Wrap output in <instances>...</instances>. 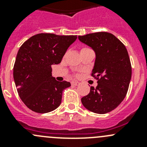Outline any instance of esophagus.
Listing matches in <instances>:
<instances>
[{
    "instance_id": "34e87169",
    "label": "esophagus",
    "mask_w": 147,
    "mask_h": 147,
    "mask_svg": "<svg viewBox=\"0 0 147 147\" xmlns=\"http://www.w3.org/2000/svg\"><path fill=\"white\" fill-rule=\"evenodd\" d=\"M71 84H72V86H78L80 84V82H76V81H73V82H71Z\"/></svg>"
}]
</instances>
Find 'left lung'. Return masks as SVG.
I'll list each match as a JSON object with an SVG mask.
<instances>
[{
    "mask_svg": "<svg viewBox=\"0 0 147 147\" xmlns=\"http://www.w3.org/2000/svg\"><path fill=\"white\" fill-rule=\"evenodd\" d=\"M96 54L92 76L97 86L90 87L87 95L81 99L84 107L97 114L115 109L127 95L131 78V65L124 44L112 33L98 32L78 36Z\"/></svg>",
    "mask_w": 147,
    "mask_h": 147,
    "instance_id": "1",
    "label": "left lung"
}]
</instances>
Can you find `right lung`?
Masks as SVG:
<instances>
[{
  "instance_id": "1",
  "label": "right lung",
  "mask_w": 147,
  "mask_h": 147,
  "mask_svg": "<svg viewBox=\"0 0 147 147\" xmlns=\"http://www.w3.org/2000/svg\"><path fill=\"white\" fill-rule=\"evenodd\" d=\"M77 35L39 33L20 46L13 67V78L23 103L32 111L47 113L61 104L63 92L71 86L52 77V65L60 63Z\"/></svg>"
}]
</instances>
